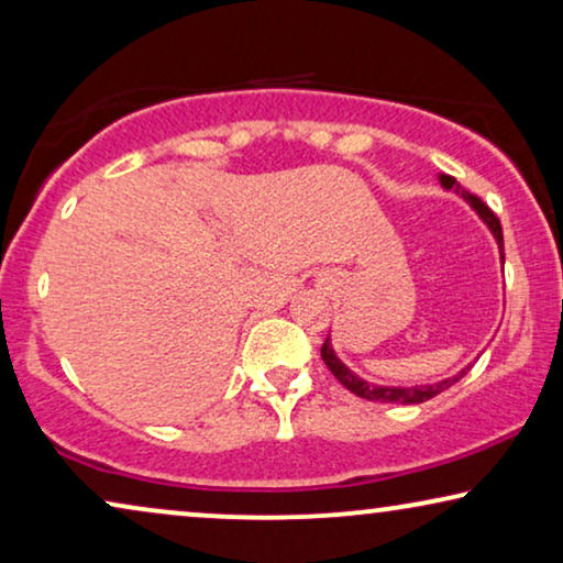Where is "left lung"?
<instances>
[{"label": "left lung", "mask_w": 563, "mask_h": 563, "mask_svg": "<svg viewBox=\"0 0 563 563\" xmlns=\"http://www.w3.org/2000/svg\"><path fill=\"white\" fill-rule=\"evenodd\" d=\"M438 181H441L443 189H453V191H456V195H461L468 205H472V210L479 214L484 225L489 228V233L495 235V241L499 245V258H503V264H505L503 225H499L497 214L492 212L489 207L484 205L479 197L472 195V191H466L464 187H461V184H456V179H453V176L441 174V176H438ZM320 353H322V361H325V366L330 368V372H333L335 379L341 382L345 389L353 391V395H356V397L372 399V402H391V405H420V402H426V399H433L435 395H441L443 389L453 387V384H456L461 376H466L468 368H472V366H464L459 374H453V376H449V379L435 382V384H415V387H379V384H368L366 379H361L358 374H353L351 368L345 366L343 361L335 356L333 345H330V335L325 338V343H322Z\"/></svg>", "instance_id": "8db88e82"}]
</instances>
